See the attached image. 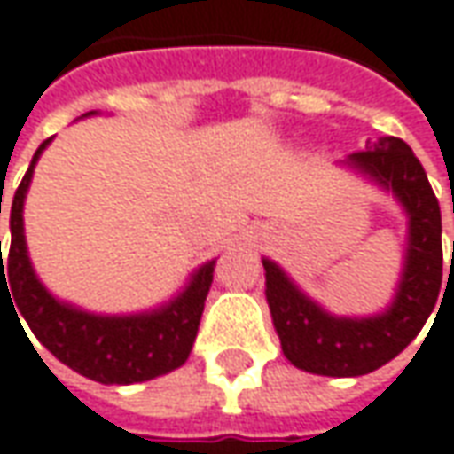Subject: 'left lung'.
<instances>
[{"instance_id": "1", "label": "left lung", "mask_w": 454, "mask_h": 454, "mask_svg": "<svg viewBox=\"0 0 454 454\" xmlns=\"http://www.w3.org/2000/svg\"><path fill=\"white\" fill-rule=\"evenodd\" d=\"M345 165L388 190L409 218L404 269L388 309L371 317L330 315L274 262L262 259L266 302L286 361L309 373L335 379L364 376L396 358L419 335L442 286L440 203L409 145L399 137H381L368 142L364 152H353Z\"/></svg>"}]
</instances>
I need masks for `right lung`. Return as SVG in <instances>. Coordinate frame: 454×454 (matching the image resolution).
<instances>
[{"label": "right lung", "mask_w": 454, "mask_h": 454, "mask_svg": "<svg viewBox=\"0 0 454 454\" xmlns=\"http://www.w3.org/2000/svg\"><path fill=\"white\" fill-rule=\"evenodd\" d=\"M96 111H89L86 116ZM50 142L52 139H45L37 147L30 168L12 198V244L7 262H2L0 241V312L2 292L7 289L9 294L12 291L10 302L17 323L20 317H25L32 335L45 345L60 364H66L75 373L98 384H139V381H149V379H157L162 373L180 368L188 361L192 343H195L215 262L200 266L190 277L188 286L175 300H169L168 305L157 307L152 312L93 315V312L55 300L32 269L27 244H25V218H22L32 172L43 149L48 147Z\"/></svg>", "instance_id": "obj_1"}]
</instances>
